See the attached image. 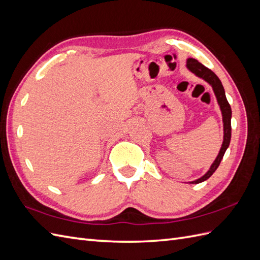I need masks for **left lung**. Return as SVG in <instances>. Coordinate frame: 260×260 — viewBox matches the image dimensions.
Segmentation results:
<instances>
[{"mask_svg": "<svg viewBox=\"0 0 260 260\" xmlns=\"http://www.w3.org/2000/svg\"><path fill=\"white\" fill-rule=\"evenodd\" d=\"M187 67L191 72H193L194 75H197L198 77L204 79L206 82H209L212 85L213 91H214L215 96L217 99V102L219 104V108H221V111H222L223 123H224V142L222 144L221 150H219L215 161L212 164L210 170L206 172L203 177L198 179V180H196V181L191 182V183H200V182L205 181L206 179H209L213 174H214V171L217 169L219 164H221V160L223 159V156L225 154L226 149H228V147L230 146L231 135H232V126H231L232 110H231L230 103L228 102V99H226V96H225V91H224L221 80L217 78V76L214 72L210 70L209 68H206L205 66H203L201 62H199L193 58L188 59Z\"/></svg>", "mask_w": 260, "mask_h": 260, "instance_id": "1", "label": "left lung"}]
</instances>
